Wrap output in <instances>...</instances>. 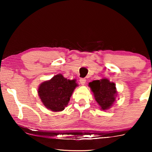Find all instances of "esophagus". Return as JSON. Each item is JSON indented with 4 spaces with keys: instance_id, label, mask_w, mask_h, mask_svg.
<instances>
[{
    "instance_id": "34e87169",
    "label": "esophagus",
    "mask_w": 152,
    "mask_h": 152,
    "mask_svg": "<svg viewBox=\"0 0 152 152\" xmlns=\"http://www.w3.org/2000/svg\"><path fill=\"white\" fill-rule=\"evenodd\" d=\"M86 79H84V78H82V79H80V84L82 85V86H84V85L85 84V83H86Z\"/></svg>"
}]
</instances>
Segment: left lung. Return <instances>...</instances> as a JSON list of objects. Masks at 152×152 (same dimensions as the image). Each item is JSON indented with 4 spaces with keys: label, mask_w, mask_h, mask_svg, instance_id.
<instances>
[{
    "label": "left lung",
    "mask_w": 152,
    "mask_h": 152,
    "mask_svg": "<svg viewBox=\"0 0 152 152\" xmlns=\"http://www.w3.org/2000/svg\"><path fill=\"white\" fill-rule=\"evenodd\" d=\"M88 86L102 110H108L113 106L118 95L115 83L110 82L107 78H102L92 81Z\"/></svg>",
    "instance_id": "1"
}]
</instances>
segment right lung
Returning a JSON list of instances; mask_svg holds the SVG:
<instances>
[{"label":"right lung","instance_id":"add662e5","mask_svg":"<svg viewBox=\"0 0 152 152\" xmlns=\"http://www.w3.org/2000/svg\"><path fill=\"white\" fill-rule=\"evenodd\" d=\"M77 86L75 80H68L61 74H58L39 85L38 95L46 109L55 112L61 111L68 105Z\"/></svg>","mask_w":152,"mask_h":152}]
</instances>
